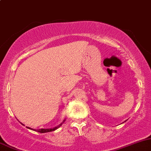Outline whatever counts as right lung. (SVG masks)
<instances>
[{
  "label": "right lung",
  "mask_w": 151,
  "mask_h": 151,
  "mask_svg": "<svg viewBox=\"0 0 151 151\" xmlns=\"http://www.w3.org/2000/svg\"><path fill=\"white\" fill-rule=\"evenodd\" d=\"M64 121H65V120H64ZM64 122H63V123H64ZM61 124H62V123H61V124H60V125H58V126H57V127H54V128H51V129H40V130H38V133H47V132L54 131V130H55L58 129V127H60V126H61ZM28 128H29V127H28ZM29 129H31V128H29ZM35 131H36V130H35Z\"/></svg>",
  "instance_id": "1"
}]
</instances>
